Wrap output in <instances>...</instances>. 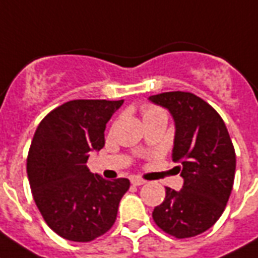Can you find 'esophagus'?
Segmentation results:
<instances>
[{
	"mask_svg": "<svg viewBox=\"0 0 258 258\" xmlns=\"http://www.w3.org/2000/svg\"><path fill=\"white\" fill-rule=\"evenodd\" d=\"M131 181L133 185H143V184H146V181H144V180L140 177H132Z\"/></svg>",
	"mask_w": 258,
	"mask_h": 258,
	"instance_id": "34e87169",
	"label": "esophagus"
}]
</instances>
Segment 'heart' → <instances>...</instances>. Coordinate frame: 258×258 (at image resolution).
I'll return each instance as SVG.
<instances>
[{"instance_id":"b5f03b06","label":"heart","mask_w":258,"mask_h":258,"mask_svg":"<svg viewBox=\"0 0 258 258\" xmlns=\"http://www.w3.org/2000/svg\"><path fill=\"white\" fill-rule=\"evenodd\" d=\"M162 111L157 108V107L147 106L144 108V116H150V115H155V114H161Z\"/></svg>"}]
</instances>
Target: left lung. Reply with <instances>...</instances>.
Wrapping results in <instances>:
<instances>
[{
	"label": "left lung",
	"mask_w": 258,
	"mask_h": 258,
	"mask_svg": "<svg viewBox=\"0 0 258 258\" xmlns=\"http://www.w3.org/2000/svg\"><path fill=\"white\" fill-rule=\"evenodd\" d=\"M148 100L166 108L174 121L172 159L184 180L180 191L166 187L152 219L166 234L191 238L208 231L224 212L234 185V146L221 116L198 96L178 90Z\"/></svg>",
	"instance_id": "obj_1"
}]
</instances>
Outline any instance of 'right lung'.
Masks as SVG:
<instances>
[{"mask_svg":"<svg viewBox=\"0 0 258 258\" xmlns=\"http://www.w3.org/2000/svg\"><path fill=\"white\" fill-rule=\"evenodd\" d=\"M123 100H71L41 121L34 133L27 176L46 224L61 238L90 242L115 223L127 178L108 181L88 168L104 147V131Z\"/></svg>","mask_w":258,"mask_h":258,"instance_id":"right-lung-1","label":"right lung"}]
</instances>
